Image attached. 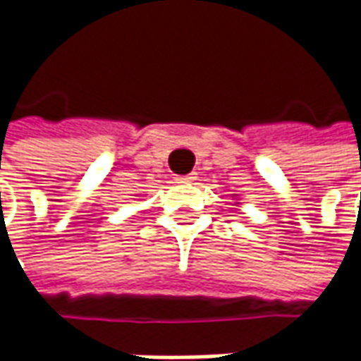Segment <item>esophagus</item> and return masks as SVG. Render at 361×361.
I'll list each match as a JSON object with an SVG mask.
<instances>
[{
	"label": "esophagus",
	"instance_id": "obj_1",
	"mask_svg": "<svg viewBox=\"0 0 361 361\" xmlns=\"http://www.w3.org/2000/svg\"><path fill=\"white\" fill-rule=\"evenodd\" d=\"M197 180V176L195 173L192 174H185V176H176V183H180V185H192Z\"/></svg>",
	"mask_w": 361,
	"mask_h": 361
}]
</instances>
